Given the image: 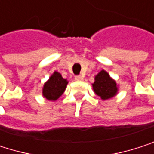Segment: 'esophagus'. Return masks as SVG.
Returning a JSON list of instances; mask_svg holds the SVG:
<instances>
[{"mask_svg": "<svg viewBox=\"0 0 154 154\" xmlns=\"http://www.w3.org/2000/svg\"><path fill=\"white\" fill-rule=\"evenodd\" d=\"M84 79V78L82 75H75V80H76V81H82Z\"/></svg>", "mask_w": 154, "mask_h": 154, "instance_id": "34e87169", "label": "esophagus"}]
</instances>
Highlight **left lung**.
Returning <instances> with one entry per match:
<instances>
[{
  "mask_svg": "<svg viewBox=\"0 0 154 154\" xmlns=\"http://www.w3.org/2000/svg\"><path fill=\"white\" fill-rule=\"evenodd\" d=\"M92 86L95 93L103 100L114 97L118 91L116 82L105 70H101L95 76V82Z\"/></svg>",
  "mask_w": 154,
  "mask_h": 154,
  "instance_id": "1",
  "label": "left lung"
}]
</instances>
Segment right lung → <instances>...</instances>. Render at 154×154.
Wrapping results in <instances>:
<instances>
[{"label": "right lung", "mask_w": 154, "mask_h": 154, "mask_svg": "<svg viewBox=\"0 0 154 154\" xmlns=\"http://www.w3.org/2000/svg\"><path fill=\"white\" fill-rule=\"evenodd\" d=\"M67 83V80L62 78L61 74L55 71L49 79L44 84L42 89L43 97L49 101L57 100L64 93Z\"/></svg>", "instance_id": "right-lung-1"}]
</instances>
